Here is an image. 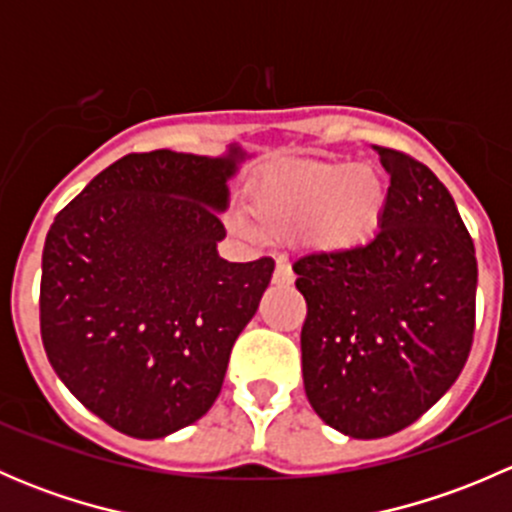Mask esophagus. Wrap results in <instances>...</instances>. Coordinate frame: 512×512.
I'll list each match as a JSON object with an SVG mask.
<instances>
[{
  "label": "esophagus",
  "mask_w": 512,
  "mask_h": 512,
  "mask_svg": "<svg viewBox=\"0 0 512 512\" xmlns=\"http://www.w3.org/2000/svg\"><path fill=\"white\" fill-rule=\"evenodd\" d=\"M272 282L280 287H287L294 282V272L292 267H289L287 260H277V267H275V275H272Z\"/></svg>",
  "instance_id": "1"
}]
</instances>
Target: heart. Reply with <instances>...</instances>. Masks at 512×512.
Returning a JSON list of instances; mask_svg holds the SVG:
<instances>
[{
  "label": "heart",
  "mask_w": 512,
  "mask_h": 512,
  "mask_svg": "<svg viewBox=\"0 0 512 512\" xmlns=\"http://www.w3.org/2000/svg\"><path fill=\"white\" fill-rule=\"evenodd\" d=\"M386 188L369 165L302 160L260 170L245 190V213L260 235L294 240L319 255L366 245L379 227ZM237 220L242 230L252 228Z\"/></svg>",
  "instance_id": "obj_1"
}]
</instances>
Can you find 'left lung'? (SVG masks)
Segmentation results:
<instances>
[{"label":"left lung","mask_w":512,"mask_h":512,"mask_svg":"<svg viewBox=\"0 0 512 512\" xmlns=\"http://www.w3.org/2000/svg\"><path fill=\"white\" fill-rule=\"evenodd\" d=\"M374 151L391 178L381 230L352 252L292 265L307 302L304 391L352 438L418 421L458 379L476 332V247L451 193L409 153Z\"/></svg>","instance_id":"1"}]
</instances>
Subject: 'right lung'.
<instances>
[{"label": "right lung", "instance_id": "1", "mask_svg": "<svg viewBox=\"0 0 512 512\" xmlns=\"http://www.w3.org/2000/svg\"><path fill=\"white\" fill-rule=\"evenodd\" d=\"M227 158L128 153L54 218L41 342L66 389L116 431L163 438L208 414L275 260L227 262Z\"/></svg>", "mask_w": 512, "mask_h": 512}]
</instances>
